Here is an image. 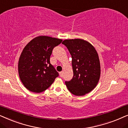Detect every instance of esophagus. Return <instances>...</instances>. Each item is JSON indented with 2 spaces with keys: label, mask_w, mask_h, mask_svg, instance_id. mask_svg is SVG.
<instances>
[{
  "label": "esophagus",
  "mask_w": 128,
  "mask_h": 128,
  "mask_svg": "<svg viewBox=\"0 0 128 128\" xmlns=\"http://www.w3.org/2000/svg\"><path fill=\"white\" fill-rule=\"evenodd\" d=\"M62 74H63L62 71H61V72H59L60 76H61V77H62Z\"/></svg>",
  "instance_id": "esophagus-1"
}]
</instances>
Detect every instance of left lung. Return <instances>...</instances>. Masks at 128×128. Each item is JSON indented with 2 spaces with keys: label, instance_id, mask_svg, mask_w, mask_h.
<instances>
[{
  "label": "left lung",
  "instance_id": "left-lung-1",
  "mask_svg": "<svg viewBox=\"0 0 128 128\" xmlns=\"http://www.w3.org/2000/svg\"><path fill=\"white\" fill-rule=\"evenodd\" d=\"M72 57L73 77L66 81L71 93L82 96L94 89L101 74L99 57L96 50L90 42L82 39H71L62 42Z\"/></svg>",
  "mask_w": 128,
  "mask_h": 128
}]
</instances>
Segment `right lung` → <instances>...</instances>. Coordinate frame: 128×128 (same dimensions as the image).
<instances>
[{"label":"right lung","mask_w":128,"mask_h":128,"mask_svg":"<svg viewBox=\"0 0 128 128\" xmlns=\"http://www.w3.org/2000/svg\"><path fill=\"white\" fill-rule=\"evenodd\" d=\"M62 40L48 36H38L26 46L18 64L20 80L29 91L40 93L49 88L58 76L50 61L54 47Z\"/></svg>","instance_id":"add662e5"}]
</instances>
